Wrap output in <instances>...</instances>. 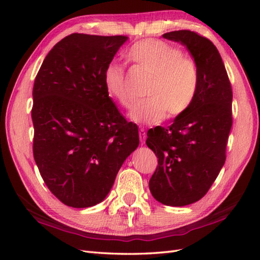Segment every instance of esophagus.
<instances>
[{
    "label": "esophagus",
    "mask_w": 260,
    "mask_h": 260,
    "mask_svg": "<svg viewBox=\"0 0 260 260\" xmlns=\"http://www.w3.org/2000/svg\"><path fill=\"white\" fill-rule=\"evenodd\" d=\"M139 134H140V141H141V143H142V144H144L145 140H146V132H145V129L144 128H140Z\"/></svg>",
    "instance_id": "obj_1"
}]
</instances>
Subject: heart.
Wrapping results in <instances>:
<instances>
[{
	"instance_id": "obj_1",
	"label": "heart",
	"mask_w": 260,
	"mask_h": 260,
	"mask_svg": "<svg viewBox=\"0 0 260 260\" xmlns=\"http://www.w3.org/2000/svg\"><path fill=\"white\" fill-rule=\"evenodd\" d=\"M131 62L151 74L146 95L129 114L139 124L152 125L163 120L167 115L178 117L194 103L200 85L198 63L182 49L157 39L135 42L126 51ZM104 86L107 95L121 107L129 109L135 102L125 86L123 66L108 64L104 71Z\"/></svg>"
}]
</instances>
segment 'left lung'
Wrapping results in <instances>:
<instances>
[{"mask_svg": "<svg viewBox=\"0 0 260 260\" xmlns=\"http://www.w3.org/2000/svg\"><path fill=\"white\" fill-rule=\"evenodd\" d=\"M163 38L185 46L200 73L190 109L168 128L147 132L146 145L158 158L148 183L152 196L165 206L183 207L206 196L223 167L233 125V89L221 56L209 39L190 30L168 32Z\"/></svg>", "mask_w": 260, "mask_h": 260, "instance_id": "obj_1", "label": "left lung"}]
</instances>
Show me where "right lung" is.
<instances>
[{"instance_id": "right-lung-1", "label": "right lung", "mask_w": 260, "mask_h": 260, "mask_svg": "<svg viewBox=\"0 0 260 260\" xmlns=\"http://www.w3.org/2000/svg\"><path fill=\"white\" fill-rule=\"evenodd\" d=\"M125 36L73 33L43 60L33 85V156L52 194L88 208L109 193L127 156L140 144L104 86V71Z\"/></svg>"}]
</instances>
